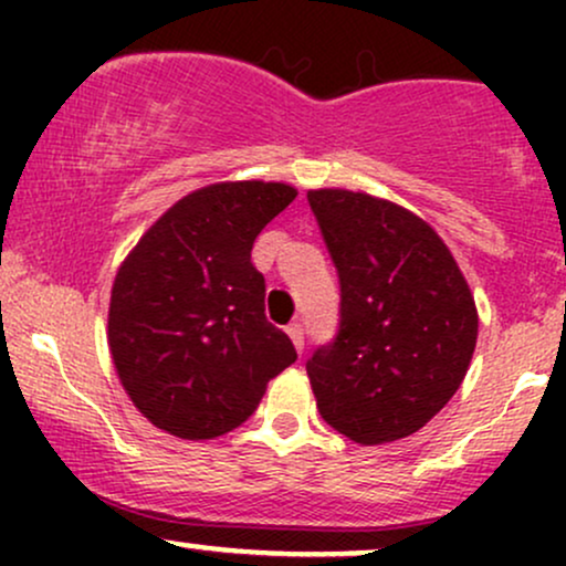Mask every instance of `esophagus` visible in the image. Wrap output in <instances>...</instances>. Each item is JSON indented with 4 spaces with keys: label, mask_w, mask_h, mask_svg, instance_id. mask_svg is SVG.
I'll return each instance as SVG.
<instances>
[{
    "label": "esophagus",
    "mask_w": 566,
    "mask_h": 566,
    "mask_svg": "<svg viewBox=\"0 0 566 566\" xmlns=\"http://www.w3.org/2000/svg\"><path fill=\"white\" fill-rule=\"evenodd\" d=\"M287 335L292 337V343H295V348L301 350V354H303V346H305V333H303V324H301V322L290 324V327H287Z\"/></svg>",
    "instance_id": "1"
}]
</instances>
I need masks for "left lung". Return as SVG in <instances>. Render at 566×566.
<instances>
[{
  "instance_id": "obj_1",
  "label": "left lung",
  "mask_w": 566,
  "mask_h": 566,
  "mask_svg": "<svg viewBox=\"0 0 566 566\" xmlns=\"http://www.w3.org/2000/svg\"><path fill=\"white\" fill-rule=\"evenodd\" d=\"M308 205L340 279L337 335L305 365L316 407L356 444L405 439L469 373V282L439 233L394 201L319 188Z\"/></svg>"
}]
</instances>
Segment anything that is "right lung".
<instances>
[{"instance_id": "1", "label": "right lung", "mask_w": 566, "mask_h": 566, "mask_svg": "<svg viewBox=\"0 0 566 566\" xmlns=\"http://www.w3.org/2000/svg\"><path fill=\"white\" fill-rule=\"evenodd\" d=\"M295 197L292 186L263 180L199 188L122 263L108 346L133 405L161 431L223 437L297 359L290 337L265 319V279L250 261L258 233Z\"/></svg>"}]
</instances>
